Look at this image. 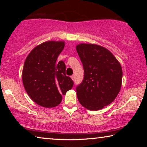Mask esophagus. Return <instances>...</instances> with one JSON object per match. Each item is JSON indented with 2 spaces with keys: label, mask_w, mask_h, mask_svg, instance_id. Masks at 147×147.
I'll return each mask as SVG.
<instances>
[{
  "label": "esophagus",
  "mask_w": 147,
  "mask_h": 147,
  "mask_svg": "<svg viewBox=\"0 0 147 147\" xmlns=\"http://www.w3.org/2000/svg\"><path fill=\"white\" fill-rule=\"evenodd\" d=\"M71 78L72 79V80H75V78H74V76H71Z\"/></svg>",
  "instance_id": "1"
}]
</instances>
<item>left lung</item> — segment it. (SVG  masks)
<instances>
[{
    "mask_svg": "<svg viewBox=\"0 0 147 147\" xmlns=\"http://www.w3.org/2000/svg\"><path fill=\"white\" fill-rule=\"evenodd\" d=\"M84 70L76 88L80 103L90 110L102 109L115 100L122 84V70L113 54L102 46L81 43L76 46Z\"/></svg>",
    "mask_w": 147,
    "mask_h": 147,
    "instance_id": "obj_1",
    "label": "left lung"
}]
</instances>
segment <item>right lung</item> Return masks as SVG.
<instances>
[{"label":"right lung","instance_id":"right-lung-1","mask_svg":"<svg viewBox=\"0 0 147 147\" xmlns=\"http://www.w3.org/2000/svg\"><path fill=\"white\" fill-rule=\"evenodd\" d=\"M64 41H46L36 46L26 58L22 80L31 100L45 108L61 103L62 95L71 90L74 82L65 75V65L57 61Z\"/></svg>","mask_w":147,"mask_h":147}]
</instances>
